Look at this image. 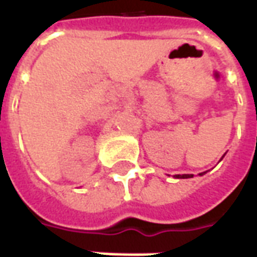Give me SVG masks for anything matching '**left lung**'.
<instances>
[{
    "label": "left lung",
    "mask_w": 257,
    "mask_h": 257,
    "mask_svg": "<svg viewBox=\"0 0 257 257\" xmlns=\"http://www.w3.org/2000/svg\"><path fill=\"white\" fill-rule=\"evenodd\" d=\"M204 173H199V175H204ZM176 178H179V179H189V178H193V175H176Z\"/></svg>",
    "instance_id": "left-lung-1"
}]
</instances>
